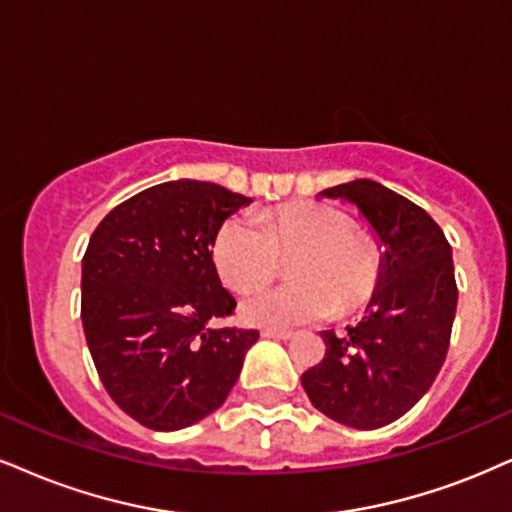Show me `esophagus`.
I'll use <instances>...</instances> for the list:
<instances>
[{"label":"esophagus","instance_id":"34e87169","mask_svg":"<svg viewBox=\"0 0 512 512\" xmlns=\"http://www.w3.org/2000/svg\"><path fill=\"white\" fill-rule=\"evenodd\" d=\"M292 330H275V327H266V330H261V337L266 339H282V342H287V339H292Z\"/></svg>","mask_w":512,"mask_h":512}]
</instances>
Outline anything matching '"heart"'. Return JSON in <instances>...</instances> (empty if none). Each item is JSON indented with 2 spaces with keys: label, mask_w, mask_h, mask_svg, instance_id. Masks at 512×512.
Wrapping results in <instances>:
<instances>
[{
  "label": "heart",
  "mask_w": 512,
  "mask_h": 512,
  "mask_svg": "<svg viewBox=\"0 0 512 512\" xmlns=\"http://www.w3.org/2000/svg\"><path fill=\"white\" fill-rule=\"evenodd\" d=\"M292 257L293 282L259 288ZM213 263L227 287L251 290L239 318L258 327H292L368 306L382 280L380 251L339 208L289 204L258 216H232L213 239Z\"/></svg>",
  "instance_id": "obj_1"
}]
</instances>
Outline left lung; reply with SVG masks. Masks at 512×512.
Instances as JSON below:
<instances>
[{"mask_svg":"<svg viewBox=\"0 0 512 512\" xmlns=\"http://www.w3.org/2000/svg\"><path fill=\"white\" fill-rule=\"evenodd\" d=\"M353 204L384 249L382 280L358 325L320 332L325 358L301 375L320 413L356 430H377L418 403L444 365L458 287L451 244L413 201L372 180L323 189Z\"/></svg>","mask_w":512,"mask_h":512,"instance_id":"left-lung-1","label":"left lung"}]
</instances>
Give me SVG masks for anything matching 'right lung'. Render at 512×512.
I'll use <instances>...</instances> for the list:
<instances>
[{"instance_id":"1","label":"right lung","mask_w":512,"mask_h":512,"mask_svg":"<svg viewBox=\"0 0 512 512\" xmlns=\"http://www.w3.org/2000/svg\"><path fill=\"white\" fill-rule=\"evenodd\" d=\"M251 199L199 180L161 182L118 204L82 258L80 315L92 361L116 406L156 432L220 408L256 330L208 323L235 311L213 239Z\"/></svg>"}]
</instances>
